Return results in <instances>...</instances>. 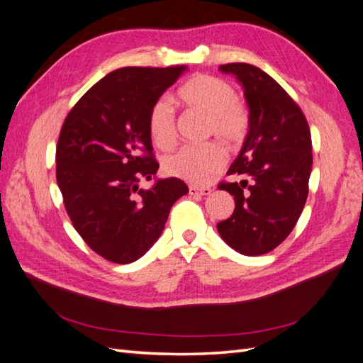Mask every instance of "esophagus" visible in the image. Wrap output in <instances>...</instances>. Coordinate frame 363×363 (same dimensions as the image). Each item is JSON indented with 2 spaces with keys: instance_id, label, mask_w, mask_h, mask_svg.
I'll return each instance as SVG.
<instances>
[{
  "instance_id": "obj_1",
  "label": "esophagus",
  "mask_w": 363,
  "mask_h": 363,
  "mask_svg": "<svg viewBox=\"0 0 363 363\" xmlns=\"http://www.w3.org/2000/svg\"><path fill=\"white\" fill-rule=\"evenodd\" d=\"M211 188H199V186H189V195H211Z\"/></svg>"
}]
</instances>
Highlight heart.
<instances>
[{
  "mask_svg": "<svg viewBox=\"0 0 363 363\" xmlns=\"http://www.w3.org/2000/svg\"><path fill=\"white\" fill-rule=\"evenodd\" d=\"M179 100L195 111L208 115L207 133L215 135L228 144H238L247 135L248 113L238 101L236 91L227 82L213 75H196L177 91ZM151 140L160 150L175 144L177 127L172 104L160 98L152 104L148 115ZM227 155L218 142L186 145L163 160V171L171 177L194 184H207L223 169Z\"/></svg>",
  "mask_w": 363,
  "mask_h": 363,
  "instance_id": "1",
  "label": "heart"
}]
</instances>
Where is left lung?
Masks as SVG:
<instances>
[{"label":"left lung","mask_w":363,"mask_h":363,"mask_svg":"<svg viewBox=\"0 0 363 363\" xmlns=\"http://www.w3.org/2000/svg\"><path fill=\"white\" fill-rule=\"evenodd\" d=\"M219 71L242 84L250 125L227 171L244 180L218 186L235 196V211L216 228L240 255L260 256L289 236L303 212L312 171L311 130L298 104L255 65L227 63Z\"/></svg>","instance_id":"1"}]
</instances>
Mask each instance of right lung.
I'll list each match as a JSON object with an SVG mask.
<instances>
[{"instance_id": "add662e5", "label": "right lung", "mask_w": 363, "mask_h": 363, "mask_svg": "<svg viewBox=\"0 0 363 363\" xmlns=\"http://www.w3.org/2000/svg\"><path fill=\"white\" fill-rule=\"evenodd\" d=\"M186 67H127L108 72L71 108L56 150V179L74 228L113 263L142 257L162 235L172 204L189 192L155 177L148 115Z\"/></svg>"}]
</instances>
